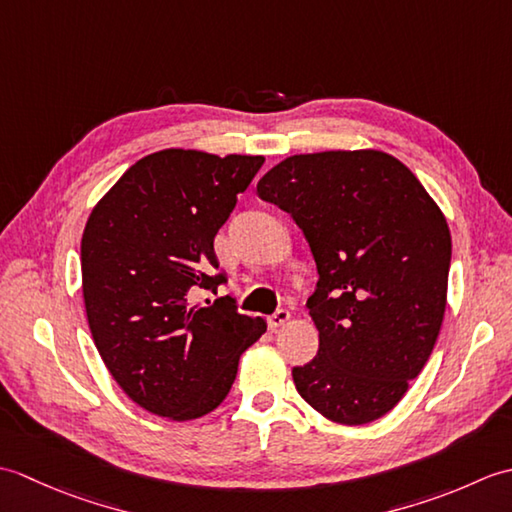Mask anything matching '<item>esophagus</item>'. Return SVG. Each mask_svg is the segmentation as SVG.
<instances>
[{
    "instance_id": "esophagus-1",
    "label": "esophagus",
    "mask_w": 512,
    "mask_h": 512,
    "mask_svg": "<svg viewBox=\"0 0 512 512\" xmlns=\"http://www.w3.org/2000/svg\"><path fill=\"white\" fill-rule=\"evenodd\" d=\"M290 321V312L286 308H279L273 317H268V325L270 328H281V325H286Z\"/></svg>"
}]
</instances>
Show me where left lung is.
Segmentation results:
<instances>
[{"mask_svg":"<svg viewBox=\"0 0 512 512\" xmlns=\"http://www.w3.org/2000/svg\"><path fill=\"white\" fill-rule=\"evenodd\" d=\"M306 235L319 352L292 369L321 416L365 424L394 409L429 361L447 308L451 233L438 204L376 149L281 160L257 182Z\"/></svg>","mask_w":512,"mask_h":512,"instance_id":"8db88e82","label":"left lung"}]
</instances>
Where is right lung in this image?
<instances>
[{"instance_id": "add662e5", "label": "right lung", "mask_w": 512, "mask_h": 512, "mask_svg": "<svg viewBox=\"0 0 512 512\" xmlns=\"http://www.w3.org/2000/svg\"><path fill=\"white\" fill-rule=\"evenodd\" d=\"M264 156L162 149L103 195L81 239L83 301L103 363L136 405L193 420L226 398L239 356L266 332L217 290L213 239ZM209 303V301H206Z\"/></svg>"}]
</instances>
